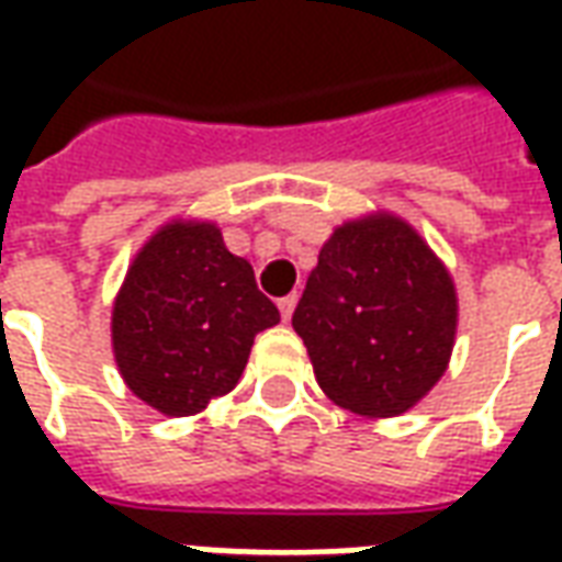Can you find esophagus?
I'll list each match as a JSON object with an SVG mask.
<instances>
[{
  "label": "esophagus",
  "instance_id": "1",
  "mask_svg": "<svg viewBox=\"0 0 562 562\" xmlns=\"http://www.w3.org/2000/svg\"><path fill=\"white\" fill-rule=\"evenodd\" d=\"M294 304H297V294H285V297H280V301H277V306H280V313H282V318H285V322L292 318Z\"/></svg>",
  "mask_w": 562,
  "mask_h": 562
}]
</instances>
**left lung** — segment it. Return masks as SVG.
I'll list each match as a JSON object with an SVG mask.
<instances>
[{
	"mask_svg": "<svg viewBox=\"0 0 562 562\" xmlns=\"http://www.w3.org/2000/svg\"><path fill=\"white\" fill-rule=\"evenodd\" d=\"M292 325L330 401L389 418L446 373L458 297L448 270L406 222L367 216L322 246Z\"/></svg>",
	"mask_w": 562,
	"mask_h": 562,
	"instance_id": "8db88e82",
	"label": "left lung"
}]
</instances>
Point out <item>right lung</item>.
<instances>
[{
  "instance_id": "right-lung-1",
  "label": "right lung",
  "mask_w": 562,
  "mask_h": 562,
  "mask_svg": "<svg viewBox=\"0 0 562 562\" xmlns=\"http://www.w3.org/2000/svg\"><path fill=\"white\" fill-rule=\"evenodd\" d=\"M280 310L216 225L171 222L135 258L114 304L116 367L165 415H195L237 385L256 334Z\"/></svg>"
}]
</instances>
